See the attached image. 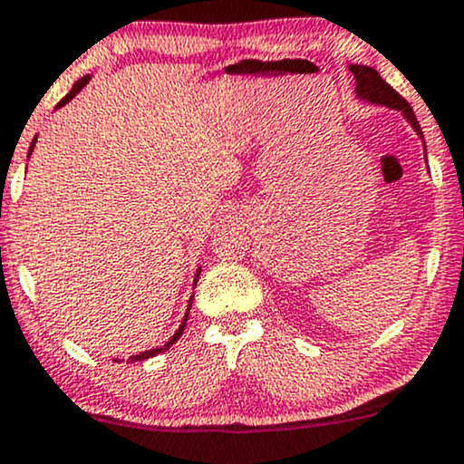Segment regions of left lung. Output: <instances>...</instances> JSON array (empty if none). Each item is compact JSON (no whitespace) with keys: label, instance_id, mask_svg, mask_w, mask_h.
<instances>
[{"label":"left lung","instance_id":"8db88e82","mask_svg":"<svg viewBox=\"0 0 464 464\" xmlns=\"http://www.w3.org/2000/svg\"><path fill=\"white\" fill-rule=\"evenodd\" d=\"M348 69L354 75V94L359 102L382 105V108L400 111L423 142V131L420 127V121H417L415 111H412L409 102H406L404 97H400V94L395 92L381 75H378L376 69H372V66H365V64H350ZM423 150H426V142H423Z\"/></svg>","mask_w":464,"mask_h":464}]
</instances>
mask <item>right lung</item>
<instances>
[{
  "mask_svg": "<svg viewBox=\"0 0 464 464\" xmlns=\"http://www.w3.org/2000/svg\"><path fill=\"white\" fill-rule=\"evenodd\" d=\"M88 82H91V75H83V77H82V80H77V82H75V86H72V88H71V92H69V94H66V97L63 99V102H60V103H58V108H63V105H66V103H69V102H71V99H72V97H75V94H77V92H80V91H82V88H83V86H86V83H88ZM58 108H55V110H58ZM36 138H38V136H34V140H32V144H30V153H27V155H32V150H34V147H36ZM198 276H200V267H197V275H194V287H197V283H198ZM192 300H194V295H192V298H189V303H188V311H186V315H183V320H181V324H179V328H177V331H175V334H172V337L169 339V342H166L164 345H160V348H153V350H144V353H140V354H133V356H130V362H136V361H144V359H153V356H158V354H161V353H166V350H169V348H170V345H172V343H175L179 337H181L183 328H186V320H188V314H189V306H192ZM114 361H119V359H114ZM119 362H121V361H119Z\"/></svg>",
  "mask_w": 464,
  "mask_h": 464,
  "instance_id": "1",
  "label": "right lung"
}]
</instances>
